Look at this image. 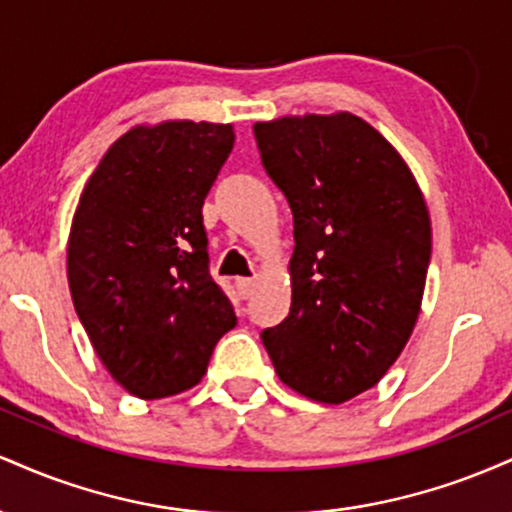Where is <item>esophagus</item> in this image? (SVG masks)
I'll list each match as a JSON object with an SVG mask.
<instances>
[{
    "mask_svg": "<svg viewBox=\"0 0 512 512\" xmlns=\"http://www.w3.org/2000/svg\"><path fill=\"white\" fill-rule=\"evenodd\" d=\"M255 286H257V279H245V276L236 279V289L243 298H250L252 293H255Z\"/></svg>",
    "mask_w": 512,
    "mask_h": 512,
    "instance_id": "obj_1",
    "label": "esophagus"
}]
</instances>
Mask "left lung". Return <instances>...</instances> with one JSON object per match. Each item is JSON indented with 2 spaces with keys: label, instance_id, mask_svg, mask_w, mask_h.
<instances>
[{
  "label": "left lung",
  "instance_id": "left-lung-1",
  "mask_svg": "<svg viewBox=\"0 0 512 512\" xmlns=\"http://www.w3.org/2000/svg\"><path fill=\"white\" fill-rule=\"evenodd\" d=\"M255 139L296 240L289 317L262 342L281 383L342 404L380 383L419 320L433 243L424 192L354 113L255 122Z\"/></svg>",
  "mask_w": 512,
  "mask_h": 512
}]
</instances>
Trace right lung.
<instances>
[{"label": "right lung", "mask_w": 512, "mask_h": 512, "mask_svg": "<svg viewBox=\"0 0 512 512\" xmlns=\"http://www.w3.org/2000/svg\"><path fill=\"white\" fill-rule=\"evenodd\" d=\"M233 125H134L101 158L67 240L74 310L129 395L163 399L204 378L236 313L209 276L202 207Z\"/></svg>", "instance_id": "obj_1"}]
</instances>
